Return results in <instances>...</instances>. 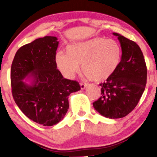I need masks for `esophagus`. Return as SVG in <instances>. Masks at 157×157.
Instances as JSON below:
<instances>
[{"instance_id": "1", "label": "esophagus", "mask_w": 157, "mask_h": 157, "mask_svg": "<svg viewBox=\"0 0 157 157\" xmlns=\"http://www.w3.org/2000/svg\"><path fill=\"white\" fill-rule=\"evenodd\" d=\"M86 83H80V88H81V90H84V89L86 88Z\"/></svg>"}]
</instances>
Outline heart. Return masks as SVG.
I'll use <instances>...</instances> for the list:
<instances>
[{
    "label": "heart",
    "mask_w": 157,
    "mask_h": 157,
    "mask_svg": "<svg viewBox=\"0 0 157 157\" xmlns=\"http://www.w3.org/2000/svg\"><path fill=\"white\" fill-rule=\"evenodd\" d=\"M66 52H58L55 55V62L61 74L73 78L81 64L82 72L94 81L109 78L118 67L121 56L118 42L101 37L71 44Z\"/></svg>",
    "instance_id": "obj_1"
}]
</instances>
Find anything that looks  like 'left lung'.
I'll return each mask as SVG.
<instances>
[{"instance_id":"left-lung-1","label":"left lung","mask_w":157,"mask_h":157,"mask_svg":"<svg viewBox=\"0 0 157 157\" xmlns=\"http://www.w3.org/2000/svg\"><path fill=\"white\" fill-rule=\"evenodd\" d=\"M121 44V59L115 72L100 83L101 96L93 103L106 118H121L134 110L145 90L147 70L143 53L136 42L113 33Z\"/></svg>"}]
</instances>
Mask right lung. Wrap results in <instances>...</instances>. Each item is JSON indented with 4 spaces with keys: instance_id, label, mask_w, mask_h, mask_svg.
Listing matches in <instances>:
<instances>
[{
    "instance_id": "1",
    "label": "right lung",
    "mask_w": 157,
    "mask_h": 157,
    "mask_svg": "<svg viewBox=\"0 0 157 157\" xmlns=\"http://www.w3.org/2000/svg\"><path fill=\"white\" fill-rule=\"evenodd\" d=\"M55 36L36 39L18 49L10 71L12 94L17 106L32 121L44 126L61 121L69 109L68 96L80 90L78 82L57 69ZM26 77L28 85L23 80Z\"/></svg>"
}]
</instances>
